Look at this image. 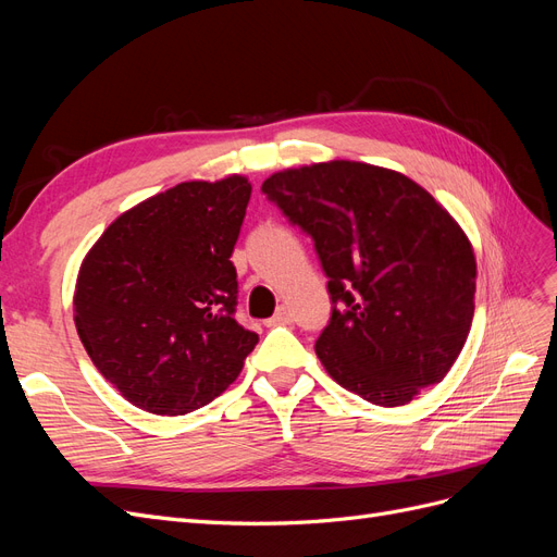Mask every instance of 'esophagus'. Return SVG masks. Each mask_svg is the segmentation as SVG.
Returning a JSON list of instances; mask_svg holds the SVG:
<instances>
[{"mask_svg":"<svg viewBox=\"0 0 557 557\" xmlns=\"http://www.w3.org/2000/svg\"><path fill=\"white\" fill-rule=\"evenodd\" d=\"M293 323V313L290 309L278 307V311L267 320V327H276V325H290Z\"/></svg>","mask_w":557,"mask_h":557,"instance_id":"1","label":"esophagus"}]
</instances>
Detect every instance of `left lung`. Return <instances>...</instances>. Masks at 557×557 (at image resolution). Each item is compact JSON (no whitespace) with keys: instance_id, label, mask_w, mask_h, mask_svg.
Instances as JSON below:
<instances>
[{"instance_id":"1","label":"left lung","mask_w":557,"mask_h":557,"mask_svg":"<svg viewBox=\"0 0 557 557\" xmlns=\"http://www.w3.org/2000/svg\"><path fill=\"white\" fill-rule=\"evenodd\" d=\"M313 239L330 278V323L315 356L346 391L409 404L458 360L474 318L476 258L425 188L383 166L332 160L262 183Z\"/></svg>"}]
</instances>
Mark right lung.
<instances>
[{
  "instance_id": "right-lung-1",
  "label": "right lung",
  "mask_w": 557,
  "mask_h": 557,
  "mask_svg": "<svg viewBox=\"0 0 557 557\" xmlns=\"http://www.w3.org/2000/svg\"><path fill=\"white\" fill-rule=\"evenodd\" d=\"M244 176L188 181L117 215L76 278L74 323L92 364L148 413L205 407L239 376L258 334L234 320L232 250Z\"/></svg>"
}]
</instances>
